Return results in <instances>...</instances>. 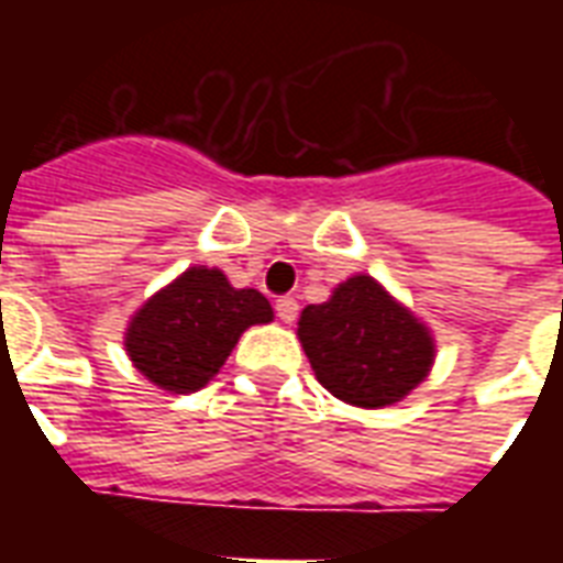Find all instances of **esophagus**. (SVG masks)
I'll use <instances>...</instances> for the list:
<instances>
[{"instance_id":"1","label":"esophagus","mask_w":563,"mask_h":563,"mask_svg":"<svg viewBox=\"0 0 563 563\" xmlns=\"http://www.w3.org/2000/svg\"><path fill=\"white\" fill-rule=\"evenodd\" d=\"M277 317L289 325V322H295V317H298V301L295 298H289V295H283V298H277Z\"/></svg>"}]
</instances>
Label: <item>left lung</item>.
<instances>
[{
  "label": "left lung",
  "mask_w": 563,
  "mask_h": 563,
  "mask_svg": "<svg viewBox=\"0 0 563 563\" xmlns=\"http://www.w3.org/2000/svg\"><path fill=\"white\" fill-rule=\"evenodd\" d=\"M310 367L325 389L355 407H386L416 389L434 362L422 322L365 274L341 283L298 322Z\"/></svg>",
  "instance_id": "left-lung-1"
}]
</instances>
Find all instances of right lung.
Masks as SVG:
<instances>
[{
  "instance_id": "obj_1",
  "label": "right lung",
  "mask_w": 563,
  "mask_h": 563,
  "mask_svg": "<svg viewBox=\"0 0 563 563\" xmlns=\"http://www.w3.org/2000/svg\"><path fill=\"white\" fill-rule=\"evenodd\" d=\"M268 298L234 289L217 268H189L141 307L126 331V353L159 389H201L250 325L271 322Z\"/></svg>"
}]
</instances>
